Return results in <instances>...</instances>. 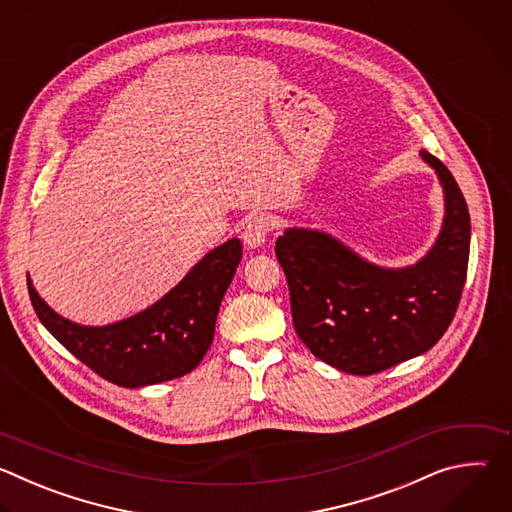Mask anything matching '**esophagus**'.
Segmentation results:
<instances>
[{
	"label": "esophagus",
	"mask_w": 512,
	"mask_h": 512,
	"mask_svg": "<svg viewBox=\"0 0 512 512\" xmlns=\"http://www.w3.org/2000/svg\"><path fill=\"white\" fill-rule=\"evenodd\" d=\"M271 233V221L267 214H257L253 218H249L245 229H243V241L249 245V247H259L267 241Z\"/></svg>",
	"instance_id": "34e87169"
}]
</instances>
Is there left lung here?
<instances>
[{"instance_id": "1", "label": "left lung", "mask_w": 512, "mask_h": 512, "mask_svg": "<svg viewBox=\"0 0 512 512\" xmlns=\"http://www.w3.org/2000/svg\"><path fill=\"white\" fill-rule=\"evenodd\" d=\"M446 194L433 249L405 269H381L332 237L287 229L275 255L289 285L294 328L314 356L369 377L429 350L452 324L468 273L470 212L452 172L431 156Z\"/></svg>"}]
</instances>
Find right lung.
Here are the masks:
<instances>
[{"label": "right lung", "mask_w": 512, "mask_h": 512, "mask_svg": "<svg viewBox=\"0 0 512 512\" xmlns=\"http://www.w3.org/2000/svg\"><path fill=\"white\" fill-rule=\"evenodd\" d=\"M239 239L210 251L158 304L123 322L89 328L60 318L36 294H28L46 330L105 381L137 389L194 371L204 358L223 296L241 261Z\"/></svg>", "instance_id": "add662e5"}]
</instances>
